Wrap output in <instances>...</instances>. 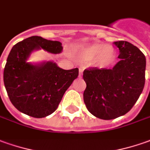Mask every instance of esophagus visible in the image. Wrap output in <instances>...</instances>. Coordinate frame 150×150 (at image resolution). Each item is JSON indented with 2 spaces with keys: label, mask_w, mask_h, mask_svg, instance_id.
<instances>
[{
  "label": "esophagus",
  "mask_w": 150,
  "mask_h": 150,
  "mask_svg": "<svg viewBox=\"0 0 150 150\" xmlns=\"http://www.w3.org/2000/svg\"><path fill=\"white\" fill-rule=\"evenodd\" d=\"M82 73H83V70L82 69H79V77H81V75H82Z\"/></svg>",
  "instance_id": "esophagus-1"
}]
</instances>
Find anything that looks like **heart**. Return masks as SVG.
Instances as JSON below:
<instances>
[{
	"label": "heart",
	"mask_w": 150,
	"mask_h": 150,
	"mask_svg": "<svg viewBox=\"0 0 150 150\" xmlns=\"http://www.w3.org/2000/svg\"><path fill=\"white\" fill-rule=\"evenodd\" d=\"M79 52L81 57L84 60L91 61L95 59L96 63L100 67L110 64L115 57L113 48L103 43H92L83 46Z\"/></svg>",
	"instance_id": "heart-1"
}]
</instances>
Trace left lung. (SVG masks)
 Here are the masks:
<instances>
[{
  "mask_svg": "<svg viewBox=\"0 0 150 150\" xmlns=\"http://www.w3.org/2000/svg\"><path fill=\"white\" fill-rule=\"evenodd\" d=\"M114 44L120 61L112 69L96 67L83 71L86 83L83 101L88 112L103 120H112L127 113L143 91L146 59L140 50L126 41Z\"/></svg>",
  "mask_w": 150,
  "mask_h": 150,
  "instance_id": "left-lung-1",
  "label": "left lung"
}]
</instances>
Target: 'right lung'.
I'll return each instance as SVG.
<instances>
[{"label":"right lung","mask_w":150,"mask_h":150,"mask_svg":"<svg viewBox=\"0 0 150 150\" xmlns=\"http://www.w3.org/2000/svg\"><path fill=\"white\" fill-rule=\"evenodd\" d=\"M42 48L62 52V43L39 36L29 37L16 43L7 57L4 83L12 104L19 112L35 118L54 112L67 88L79 75V69L63 70L52 62L33 65L27 62L30 53Z\"/></svg>","instance_id":"1"}]
</instances>
